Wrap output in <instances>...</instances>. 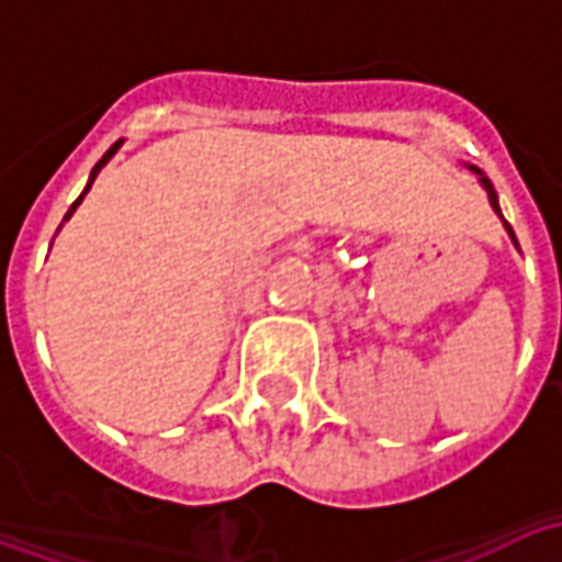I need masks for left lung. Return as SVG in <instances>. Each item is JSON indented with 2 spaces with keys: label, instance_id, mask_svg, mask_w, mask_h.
<instances>
[{
  "label": "left lung",
  "instance_id": "obj_1",
  "mask_svg": "<svg viewBox=\"0 0 562 562\" xmlns=\"http://www.w3.org/2000/svg\"><path fill=\"white\" fill-rule=\"evenodd\" d=\"M470 168L475 173H479V180H482V186H484V189H487V201H491V207L496 210V216H503V213H499V201H496V192H494V186H491V180H487V177H484V173L479 171L475 165H470ZM503 225H506V232H508V237H512V244L518 246V237H515V232H512V225H508L506 220H503Z\"/></svg>",
  "mask_w": 562,
  "mask_h": 562
}]
</instances>
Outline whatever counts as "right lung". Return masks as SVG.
Listing matches in <instances>:
<instances>
[{
    "label": "right lung",
    "mask_w": 562,
    "mask_h": 562,
    "mask_svg": "<svg viewBox=\"0 0 562 562\" xmlns=\"http://www.w3.org/2000/svg\"><path fill=\"white\" fill-rule=\"evenodd\" d=\"M120 144H123V140H116L114 147L108 149V153H104L102 159L95 161V168H92V173H90V183H87V189H83V195H87V192H90V186H92V180H95V177H99V171H102L104 165H108V159H111V156H114L116 149H120ZM83 195H80V198H78V201H75V204H71V210H68V213H66V220H68V216H71V213H75V210H78V204H80V201H83Z\"/></svg>",
    "instance_id": "add662e5"
}]
</instances>
